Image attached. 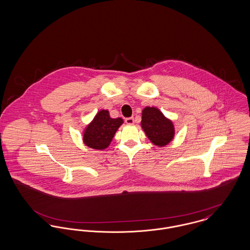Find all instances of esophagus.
Masks as SVG:
<instances>
[{
	"label": "esophagus",
	"instance_id": "esophagus-1",
	"mask_svg": "<svg viewBox=\"0 0 250 250\" xmlns=\"http://www.w3.org/2000/svg\"><path fill=\"white\" fill-rule=\"evenodd\" d=\"M125 123H126L127 125H132V124L134 123V118H133V117H129V118H126V119H125Z\"/></svg>",
	"mask_w": 250,
	"mask_h": 250
}]
</instances>
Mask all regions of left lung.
<instances>
[{"instance_id":"obj_1","label":"left lung","mask_w":250,"mask_h":250,"mask_svg":"<svg viewBox=\"0 0 250 250\" xmlns=\"http://www.w3.org/2000/svg\"><path fill=\"white\" fill-rule=\"evenodd\" d=\"M142 127L151 143L156 146L163 147L170 143L175 134L171 120L155 107L143 108L142 115Z\"/></svg>"}]
</instances>
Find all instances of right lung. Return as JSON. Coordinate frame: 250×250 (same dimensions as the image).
Returning <instances> with one entry per match:
<instances>
[{"label":"right lung","instance_id":"right-lung-1","mask_svg":"<svg viewBox=\"0 0 250 250\" xmlns=\"http://www.w3.org/2000/svg\"><path fill=\"white\" fill-rule=\"evenodd\" d=\"M123 123L122 118H111L107 109L99 110L84 129V144L95 150L106 149Z\"/></svg>","mask_w":250,"mask_h":250}]
</instances>
